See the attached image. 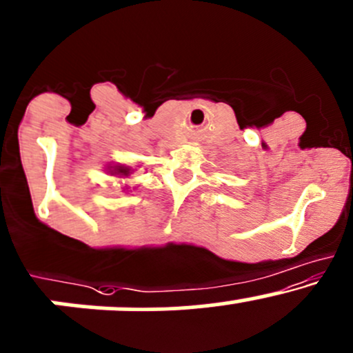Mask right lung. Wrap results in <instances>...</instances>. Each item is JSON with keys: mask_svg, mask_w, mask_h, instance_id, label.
I'll list each match as a JSON object with an SVG mask.
<instances>
[{"mask_svg": "<svg viewBox=\"0 0 353 353\" xmlns=\"http://www.w3.org/2000/svg\"><path fill=\"white\" fill-rule=\"evenodd\" d=\"M106 170H108L111 176H120V177H127V176H130V174H132V167L121 165V164L108 165V167H106Z\"/></svg>", "mask_w": 353, "mask_h": 353, "instance_id": "add662e5", "label": "right lung"}]
</instances>
